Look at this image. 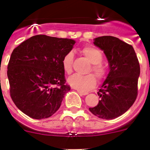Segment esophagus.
<instances>
[{"label":"esophagus","mask_w":150,"mask_h":150,"mask_svg":"<svg viewBox=\"0 0 150 150\" xmlns=\"http://www.w3.org/2000/svg\"><path fill=\"white\" fill-rule=\"evenodd\" d=\"M78 93H79L80 95H86L88 94V92H83V91H78Z\"/></svg>","instance_id":"esophagus-1"}]
</instances>
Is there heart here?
I'll return each instance as SVG.
<instances>
[{"instance_id": "obj_1", "label": "heart", "mask_w": 150, "mask_h": 150, "mask_svg": "<svg viewBox=\"0 0 150 150\" xmlns=\"http://www.w3.org/2000/svg\"><path fill=\"white\" fill-rule=\"evenodd\" d=\"M81 52L88 62L91 63V67L88 71H93L95 76L100 80L104 79L107 75V70L104 64L101 63L103 60V55L101 52L97 48L91 46H85L81 50ZM74 54L72 52H69L62 59V67L64 71L67 74L72 73ZM69 85L73 88L79 91H88L94 88L96 85V78L93 74L79 75L74 74L68 78Z\"/></svg>"}]
</instances>
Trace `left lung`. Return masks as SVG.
Returning a JSON list of instances; mask_svg holds the SVG:
<instances>
[{"mask_svg": "<svg viewBox=\"0 0 150 150\" xmlns=\"http://www.w3.org/2000/svg\"><path fill=\"white\" fill-rule=\"evenodd\" d=\"M94 44L104 51L110 71L98 92L100 100L89 110L100 119L112 120L126 112L137 98L140 64L133 46L119 38L99 37Z\"/></svg>", "mask_w": 150, "mask_h": 150, "instance_id": "8db88e82", "label": "left lung"}]
</instances>
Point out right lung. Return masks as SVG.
<instances>
[{"label": "right lung", "instance_id": "add662e5", "mask_svg": "<svg viewBox=\"0 0 150 150\" xmlns=\"http://www.w3.org/2000/svg\"><path fill=\"white\" fill-rule=\"evenodd\" d=\"M75 43L71 39L40 34L13 50L7 67L10 96L25 114L42 120L59 109L71 90L65 84L62 59Z\"/></svg>", "mask_w": 150, "mask_h": 150}]
</instances>
